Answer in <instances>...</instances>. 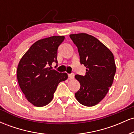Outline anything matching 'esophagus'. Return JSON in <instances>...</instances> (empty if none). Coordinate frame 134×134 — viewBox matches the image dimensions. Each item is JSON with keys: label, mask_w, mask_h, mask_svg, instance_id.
Returning <instances> with one entry per match:
<instances>
[{"label": "esophagus", "mask_w": 134, "mask_h": 134, "mask_svg": "<svg viewBox=\"0 0 134 134\" xmlns=\"http://www.w3.org/2000/svg\"><path fill=\"white\" fill-rule=\"evenodd\" d=\"M69 78H70V79H74V73L69 74Z\"/></svg>", "instance_id": "obj_1"}]
</instances>
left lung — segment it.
I'll use <instances>...</instances> for the list:
<instances>
[{"mask_svg":"<svg viewBox=\"0 0 134 134\" xmlns=\"http://www.w3.org/2000/svg\"><path fill=\"white\" fill-rule=\"evenodd\" d=\"M70 38L77 47L80 63L86 67L85 76H75L81 85L75 96L82 105L93 107L103 99L113 84L116 72L114 56L91 35L73 34Z\"/></svg>","mask_w":134,"mask_h":134,"instance_id":"left-lung-1","label":"left lung"}]
</instances>
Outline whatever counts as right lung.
Here are the masks:
<instances>
[{"label": "right lung", "mask_w": 134, "mask_h": 134, "mask_svg": "<svg viewBox=\"0 0 134 134\" xmlns=\"http://www.w3.org/2000/svg\"><path fill=\"white\" fill-rule=\"evenodd\" d=\"M64 38L53 36L40 40L20 60L17 69L18 83L27 101L35 107L50 103L58 84L68 78L65 72L51 69L52 63H58V47Z\"/></svg>", "instance_id": "obj_1"}]
</instances>
